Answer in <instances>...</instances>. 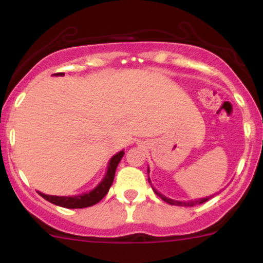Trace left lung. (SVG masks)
<instances>
[{"mask_svg": "<svg viewBox=\"0 0 263 263\" xmlns=\"http://www.w3.org/2000/svg\"><path fill=\"white\" fill-rule=\"evenodd\" d=\"M148 181H150V179H148ZM154 192L156 193V194L159 195V197L161 198L162 200L166 201V203L171 204V205H179V206H193V205H195V204L205 203V201L208 200L209 198H211V197H209V198H203V199H198V200H193V201H187V203H185V201H176V200H173V199H168L166 197H164V195L160 194V193L156 192V190H155V189H154Z\"/></svg>", "mask_w": 263, "mask_h": 263, "instance_id": "obj_1", "label": "left lung"}]
</instances>
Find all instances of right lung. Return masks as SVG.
<instances>
[{"label": "right lung", "instance_id": "obj_1", "mask_svg": "<svg viewBox=\"0 0 263 263\" xmlns=\"http://www.w3.org/2000/svg\"><path fill=\"white\" fill-rule=\"evenodd\" d=\"M54 76H64V73H57L54 74ZM123 155V151H120V153L116 154L115 156L109 160L108 170H107L104 179L99 182L98 186H97L96 189L87 193V194L78 195V197H54V195L43 194V193L40 192H39V194H40L44 199H46L48 201H50V203L55 204V205L64 206V208L69 209L87 208V206L95 205V204L101 201L102 199L106 197V194L108 193L110 185H112L113 182V179H115L116 168H117Z\"/></svg>", "mask_w": 263, "mask_h": 263}]
</instances>
